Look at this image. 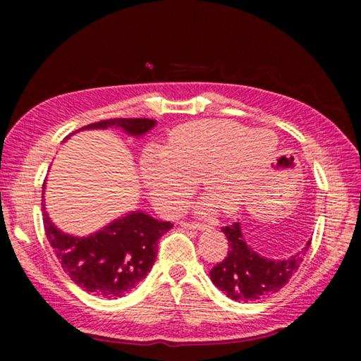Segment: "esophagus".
<instances>
[{
  "mask_svg": "<svg viewBox=\"0 0 361 361\" xmlns=\"http://www.w3.org/2000/svg\"><path fill=\"white\" fill-rule=\"evenodd\" d=\"M181 226L183 228H188V229H200L204 231L209 228V226L204 224V223H197V221H181Z\"/></svg>",
  "mask_w": 361,
  "mask_h": 361,
  "instance_id": "esophagus-1",
  "label": "esophagus"
}]
</instances>
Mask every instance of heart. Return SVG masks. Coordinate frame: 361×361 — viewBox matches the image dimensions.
<instances>
[{
  "label": "heart",
  "mask_w": 361,
  "mask_h": 361,
  "mask_svg": "<svg viewBox=\"0 0 361 361\" xmlns=\"http://www.w3.org/2000/svg\"><path fill=\"white\" fill-rule=\"evenodd\" d=\"M259 149L277 140L269 130H255L231 121H199L181 126L170 135L164 151H149L142 159V175L159 205L170 213L183 209L202 178L213 200L234 213L245 202L253 183V166L245 167L243 149ZM252 149V151H253ZM255 154V152H252ZM213 207L212 200L204 204Z\"/></svg>",
  "instance_id": "b5f03b06"
}]
</instances>
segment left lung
I'll return each mask as SVG.
<instances>
[{"mask_svg":"<svg viewBox=\"0 0 361 361\" xmlns=\"http://www.w3.org/2000/svg\"><path fill=\"white\" fill-rule=\"evenodd\" d=\"M221 231L228 237V255L210 271V279L216 288L234 301H256L274 295L290 282L301 266L310 242L302 252L290 259L272 261L262 258L247 245L242 235L240 223L224 226Z\"/></svg>","mask_w":361,"mask_h":361,"instance_id":"8db88e82","label":"left lung"}]
</instances>
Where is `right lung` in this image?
Returning <instances> with one entry per match:
<instances>
[{"mask_svg":"<svg viewBox=\"0 0 361 361\" xmlns=\"http://www.w3.org/2000/svg\"><path fill=\"white\" fill-rule=\"evenodd\" d=\"M152 119L114 118L84 126L79 130L121 127L140 137L154 127ZM42 205L46 237L63 271L78 286L102 298H121L148 276L157 256L159 239L173 228L143 212H132L87 237L65 234L49 219Z\"/></svg>","mask_w":361,"mask_h":361,"instance_id":"obj_1","label":"right lung"}]
</instances>
